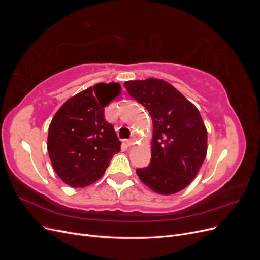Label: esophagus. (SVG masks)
<instances>
[{"label": "esophagus", "mask_w": 260, "mask_h": 260, "mask_svg": "<svg viewBox=\"0 0 260 260\" xmlns=\"http://www.w3.org/2000/svg\"><path fill=\"white\" fill-rule=\"evenodd\" d=\"M125 144H127L128 146L133 145V144H135V139H128V140H125Z\"/></svg>", "instance_id": "esophagus-1"}]
</instances>
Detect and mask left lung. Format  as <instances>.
<instances>
[{"instance_id": "left-lung-1", "label": "left lung", "mask_w": 260, "mask_h": 260, "mask_svg": "<svg viewBox=\"0 0 260 260\" xmlns=\"http://www.w3.org/2000/svg\"><path fill=\"white\" fill-rule=\"evenodd\" d=\"M153 120L152 158L137 174L152 191L170 195L198 175L207 153V130L199 109L168 82L148 78L124 82Z\"/></svg>"}]
</instances>
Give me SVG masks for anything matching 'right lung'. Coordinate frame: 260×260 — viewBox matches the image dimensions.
<instances>
[{
	"label": "right lung",
	"instance_id": "add662e5",
	"mask_svg": "<svg viewBox=\"0 0 260 260\" xmlns=\"http://www.w3.org/2000/svg\"><path fill=\"white\" fill-rule=\"evenodd\" d=\"M120 91L117 82L95 84L67 100L53 117L48 151L55 172L66 184L94 183L120 151L114 125L104 117V107Z\"/></svg>",
	"mask_w": 260,
	"mask_h": 260
}]
</instances>
